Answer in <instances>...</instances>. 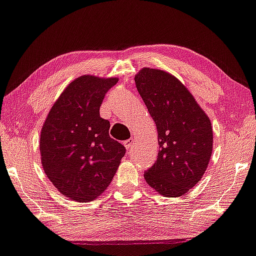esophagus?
Returning a JSON list of instances; mask_svg holds the SVG:
<instances>
[{"instance_id": "34e87169", "label": "esophagus", "mask_w": 256, "mask_h": 256, "mask_svg": "<svg viewBox=\"0 0 256 256\" xmlns=\"http://www.w3.org/2000/svg\"><path fill=\"white\" fill-rule=\"evenodd\" d=\"M134 139H128V140H126L124 142V147H126V149L127 150H130V149H132V147L134 146Z\"/></svg>"}]
</instances>
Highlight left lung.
<instances>
[{
	"label": "left lung",
	"instance_id": "obj_1",
	"mask_svg": "<svg viewBox=\"0 0 256 256\" xmlns=\"http://www.w3.org/2000/svg\"><path fill=\"white\" fill-rule=\"evenodd\" d=\"M134 82L157 127L156 162L144 172L152 190L180 197L198 182L213 152V128L208 116L175 76L142 68Z\"/></svg>",
	"mask_w": 256,
	"mask_h": 256
}]
</instances>
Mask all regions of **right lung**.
<instances>
[{"instance_id": "obj_1", "label": "right lung", "mask_w": 256, "mask_h": 256, "mask_svg": "<svg viewBox=\"0 0 256 256\" xmlns=\"http://www.w3.org/2000/svg\"><path fill=\"white\" fill-rule=\"evenodd\" d=\"M118 78L84 74L66 86L53 104L40 134L43 170L69 200L86 203L107 190L126 152L109 136L99 110Z\"/></svg>"}]
</instances>
